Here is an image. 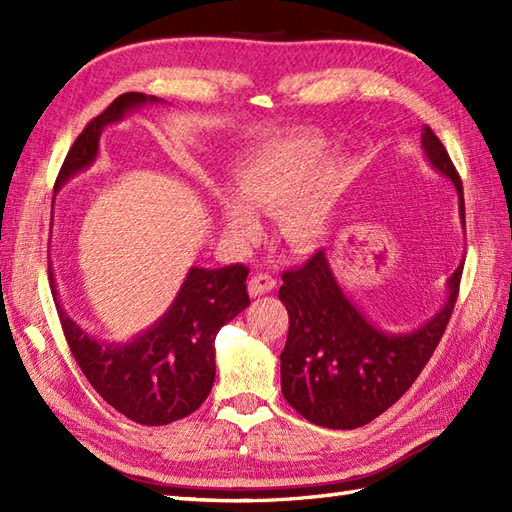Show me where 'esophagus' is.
Listing matches in <instances>:
<instances>
[{"instance_id": "obj_1", "label": "esophagus", "mask_w": 512, "mask_h": 512, "mask_svg": "<svg viewBox=\"0 0 512 512\" xmlns=\"http://www.w3.org/2000/svg\"><path fill=\"white\" fill-rule=\"evenodd\" d=\"M277 288V281L270 277V275H255V277H250V281H248V295L250 297H262V295H268L270 290H275Z\"/></svg>"}]
</instances>
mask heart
<instances>
[{
  "instance_id": "heart-1",
  "label": "heart",
  "mask_w": 512,
  "mask_h": 512,
  "mask_svg": "<svg viewBox=\"0 0 512 512\" xmlns=\"http://www.w3.org/2000/svg\"><path fill=\"white\" fill-rule=\"evenodd\" d=\"M317 140H279L237 162L220 202L226 235L250 239L259 231L253 211L277 215L279 235L295 253H312L330 231L332 209L343 193V173L323 165Z\"/></svg>"
}]
</instances>
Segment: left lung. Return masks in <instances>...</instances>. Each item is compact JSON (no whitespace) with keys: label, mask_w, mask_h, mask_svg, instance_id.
<instances>
[{"label":"left lung","mask_w":512,"mask_h":512,"mask_svg":"<svg viewBox=\"0 0 512 512\" xmlns=\"http://www.w3.org/2000/svg\"><path fill=\"white\" fill-rule=\"evenodd\" d=\"M422 149L429 165L453 182L464 224L462 180L431 127L422 129ZM281 279L279 299L290 321L279 356L281 394L312 424L356 429L394 405L429 363L458 299L462 264L447 281L444 306L411 332H385L369 323L339 286L323 250Z\"/></svg>","instance_id":"8db88e82"}]
</instances>
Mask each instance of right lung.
<instances>
[{
  "mask_svg": "<svg viewBox=\"0 0 512 512\" xmlns=\"http://www.w3.org/2000/svg\"><path fill=\"white\" fill-rule=\"evenodd\" d=\"M145 103L160 99L127 92L92 118L65 156L54 191L92 165L107 125L123 121ZM48 275L65 341L81 372L107 405L147 427L187 418L202 405L215 380V336L250 303L246 266L191 268L169 310L149 330L129 343H107L94 339L63 310L52 268Z\"/></svg>",
  "mask_w": 512,
  "mask_h": 512,
  "instance_id": "right-lung-1",
  "label": "right lung"
}]
</instances>
